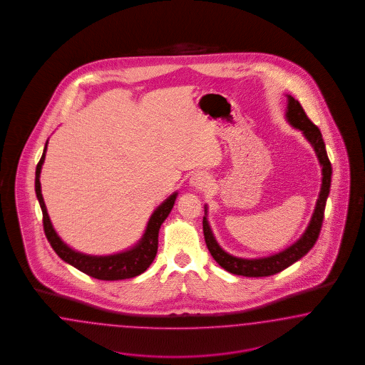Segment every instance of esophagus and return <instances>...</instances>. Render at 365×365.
I'll return each instance as SVG.
<instances>
[{"label":"esophagus","mask_w":365,"mask_h":365,"mask_svg":"<svg viewBox=\"0 0 365 365\" xmlns=\"http://www.w3.org/2000/svg\"><path fill=\"white\" fill-rule=\"evenodd\" d=\"M190 185H191V187H194L195 190H203V188L207 187V185H209V177L205 173L198 171L190 178Z\"/></svg>","instance_id":"obj_1"}]
</instances>
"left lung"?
Masks as SVG:
<instances>
[{
	"instance_id": "obj_1",
	"label": "left lung",
	"mask_w": 365,
	"mask_h": 365,
	"mask_svg": "<svg viewBox=\"0 0 365 365\" xmlns=\"http://www.w3.org/2000/svg\"><path fill=\"white\" fill-rule=\"evenodd\" d=\"M287 100H289L287 112V120L293 127L299 128L305 135V138L313 145L317 158L320 160V165L322 166V185H321L320 195L317 199L316 209H314L313 217L310 220L309 226H308L307 232H304V235L299 238L297 242L293 243L290 247H287V250H284L278 255L266 257V258L243 259V258H237V257H232V255H227L226 252H223L220 247V245L215 241V238L211 232L210 226L205 217L203 218V234H205V241H206L209 252L212 255V258L225 270L230 272L232 274H237V276L267 277L279 273L284 269L293 265L296 261H299L301 257L307 255L314 246V243L320 235L327 198L329 195V188H331V160L327 154L325 143H324L319 127L314 123L310 122L309 118L307 116L305 110L297 100L292 96H287Z\"/></svg>"
}]
</instances>
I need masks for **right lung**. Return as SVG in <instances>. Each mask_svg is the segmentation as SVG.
I'll return each mask as SVG.
<instances>
[{"label":"right lung","instance_id":"add662e5","mask_svg":"<svg viewBox=\"0 0 365 365\" xmlns=\"http://www.w3.org/2000/svg\"><path fill=\"white\" fill-rule=\"evenodd\" d=\"M45 151H46V144H45L43 156L36 167L34 188H36V195L38 199L40 207L43 210V226H44L45 235L48 242L51 243L52 249L55 250L56 255H58L61 259H64L69 265L75 266L80 272L103 281H118V279L133 278L145 272L147 267L151 265L155 259V255L158 252L159 229H160V225L168 217L171 209L174 207L177 192L173 194L166 202H163L154 211V214L148 221L142 241L131 250H127L119 255H106V257L81 255L68 247L66 243L58 238V235L52 227L49 215L46 212L44 199L41 194V185H40V173H41V166L44 163Z\"/></svg>","mask_w":365,"mask_h":365}]
</instances>
